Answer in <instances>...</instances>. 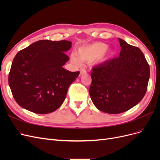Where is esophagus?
<instances>
[{"mask_svg":"<svg viewBox=\"0 0 160 160\" xmlns=\"http://www.w3.org/2000/svg\"><path fill=\"white\" fill-rule=\"evenodd\" d=\"M84 73H86V71L85 69H81V71H80V75H83Z\"/></svg>","mask_w":160,"mask_h":160,"instance_id":"1","label":"esophagus"}]
</instances>
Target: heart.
<instances>
[{
	"instance_id": "heart-1",
	"label": "heart",
	"mask_w": 160,
	"mask_h": 160,
	"mask_svg": "<svg viewBox=\"0 0 160 160\" xmlns=\"http://www.w3.org/2000/svg\"><path fill=\"white\" fill-rule=\"evenodd\" d=\"M113 55V52L108 49V45L103 42H94L92 44L79 47L77 51V55L79 59L85 62H93L96 59L105 61ZM76 55H72L71 61L74 64L79 65L80 61Z\"/></svg>"
}]
</instances>
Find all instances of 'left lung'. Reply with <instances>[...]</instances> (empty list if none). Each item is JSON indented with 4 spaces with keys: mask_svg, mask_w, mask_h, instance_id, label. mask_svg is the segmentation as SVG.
I'll list each match as a JSON object with an SVG mask.
<instances>
[{
    "mask_svg": "<svg viewBox=\"0 0 160 160\" xmlns=\"http://www.w3.org/2000/svg\"><path fill=\"white\" fill-rule=\"evenodd\" d=\"M118 57L94 67L89 95L103 112L118 114L138 104L146 93L149 67L142 51L119 38Z\"/></svg>",
    "mask_w": 160,
    "mask_h": 160,
    "instance_id": "8db88e82",
    "label": "left lung"
}]
</instances>
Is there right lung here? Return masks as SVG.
Returning a JSON list of instances; mask_svg holds the SVG:
<instances>
[{"label":"right lung","instance_id":"right-lung-1","mask_svg":"<svg viewBox=\"0 0 160 160\" xmlns=\"http://www.w3.org/2000/svg\"><path fill=\"white\" fill-rule=\"evenodd\" d=\"M69 41L41 40L19 51L12 61L8 85L17 103L31 112L47 114L59 108L79 72L63 66L69 60Z\"/></svg>","mask_w":160,"mask_h":160}]
</instances>
